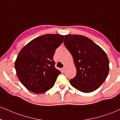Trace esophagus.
Masks as SVG:
<instances>
[{
	"mask_svg": "<svg viewBox=\"0 0 120 120\" xmlns=\"http://www.w3.org/2000/svg\"><path fill=\"white\" fill-rule=\"evenodd\" d=\"M61 70H62V71L63 72H64L65 71V66H64V67L63 68L61 69Z\"/></svg>",
	"mask_w": 120,
	"mask_h": 120,
	"instance_id": "esophagus-1",
	"label": "esophagus"
}]
</instances>
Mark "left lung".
<instances>
[{"label": "left lung", "mask_w": 120, "mask_h": 120, "mask_svg": "<svg viewBox=\"0 0 120 120\" xmlns=\"http://www.w3.org/2000/svg\"><path fill=\"white\" fill-rule=\"evenodd\" d=\"M64 45L73 56L76 76L69 80L73 87L89 93L101 86L109 72V60L101 47L82 35L64 36Z\"/></svg>", "instance_id": "1"}]
</instances>
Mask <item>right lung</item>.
<instances>
[{
    "mask_svg": "<svg viewBox=\"0 0 120 120\" xmlns=\"http://www.w3.org/2000/svg\"><path fill=\"white\" fill-rule=\"evenodd\" d=\"M64 36L47 34L24 46L17 56L15 69L19 80L28 90L36 94L51 89L61 73L55 68L53 56Z\"/></svg>",
    "mask_w": 120,
    "mask_h": 120,
    "instance_id": "obj_1",
    "label": "right lung"
}]
</instances>
